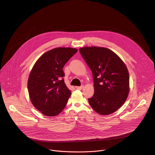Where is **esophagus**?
Instances as JSON below:
<instances>
[{"instance_id":"esophagus-1","label":"esophagus","mask_w":155,"mask_h":155,"mask_svg":"<svg viewBox=\"0 0 155 155\" xmlns=\"http://www.w3.org/2000/svg\"><path fill=\"white\" fill-rule=\"evenodd\" d=\"M76 89H77V90H82V89L84 88V85H81L80 87H75Z\"/></svg>"}]
</instances>
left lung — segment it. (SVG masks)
<instances>
[{
    "label": "left lung",
    "instance_id": "8db88e82",
    "mask_svg": "<svg viewBox=\"0 0 155 155\" xmlns=\"http://www.w3.org/2000/svg\"><path fill=\"white\" fill-rule=\"evenodd\" d=\"M80 53L91 68L94 94L89 104L99 114L109 115L124 104L129 91L127 67L119 57L109 49L84 47Z\"/></svg>",
    "mask_w": 155,
    "mask_h": 155
}]
</instances>
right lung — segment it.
I'll use <instances>...</instances> for the list:
<instances>
[{
    "label": "right lung",
    "instance_id": "obj_1",
    "mask_svg": "<svg viewBox=\"0 0 155 155\" xmlns=\"http://www.w3.org/2000/svg\"><path fill=\"white\" fill-rule=\"evenodd\" d=\"M77 50L56 48L44 53L32 68L28 89L32 105L44 115H58L66 106L71 91L64 84L63 68Z\"/></svg>",
    "mask_w": 155,
    "mask_h": 155
}]
</instances>
